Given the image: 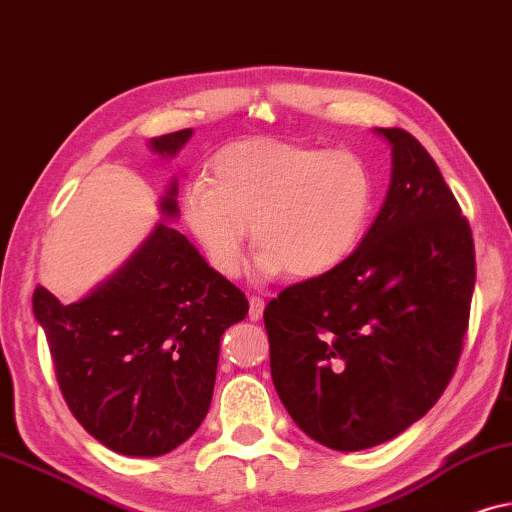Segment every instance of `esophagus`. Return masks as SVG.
<instances>
[{"mask_svg":"<svg viewBox=\"0 0 512 512\" xmlns=\"http://www.w3.org/2000/svg\"><path fill=\"white\" fill-rule=\"evenodd\" d=\"M262 311H264V299L257 295H250V309H248L250 320H260Z\"/></svg>","mask_w":512,"mask_h":512,"instance_id":"esophagus-1","label":"esophagus"}]
</instances>
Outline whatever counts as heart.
I'll list each match as a JSON object with an SVG mask.
<instances>
[{
  "instance_id": "obj_1",
  "label": "heart",
  "mask_w": 512,
  "mask_h": 512,
  "mask_svg": "<svg viewBox=\"0 0 512 512\" xmlns=\"http://www.w3.org/2000/svg\"><path fill=\"white\" fill-rule=\"evenodd\" d=\"M372 196L358 156L255 138L215 154L208 185L194 182L182 194V217L222 276L241 274L250 224L257 271L306 281L356 250Z\"/></svg>"
}]
</instances>
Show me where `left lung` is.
Returning <instances> with one entry per match:
<instances>
[{"mask_svg": "<svg viewBox=\"0 0 512 512\" xmlns=\"http://www.w3.org/2000/svg\"><path fill=\"white\" fill-rule=\"evenodd\" d=\"M393 173L346 260L264 309L271 379L320 445L358 452L419 421L454 377L475 288L473 231L421 142L377 128Z\"/></svg>", "mask_w": 512, "mask_h": 512, "instance_id": "left-lung-1", "label": "left lung"}]
</instances>
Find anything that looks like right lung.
<instances>
[{
    "instance_id": "1",
    "label": "right lung",
    "mask_w": 512,
    "mask_h": 512,
    "mask_svg": "<svg viewBox=\"0 0 512 512\" xmlns=\"http://www.w3.org/2000/svg\"><path fill=\"white\" fill-rule=\"evenodd\" d=\"M192 128L161 135L173 156ZM177 182L161 199L177 215ZM56 379L74 419L126 456H161L206 419L220 337L248 316V299L180 231L161 222L126 267L98 290L63 304L44 285L32 295Z\"/></svg>"
}]
</instances>
